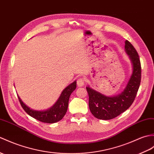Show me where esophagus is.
<instances>
[{"label":"esophagus","mask_w":154,"mask_h":154,"mask_svg":"<svg viewBox=\"0 0 154 154\" xmlns=\"http://www.w3.org/2000/svg\"><path fill=\"white\" fill-rule=\"evenodd\" d=\"M77 85H78V87H83V86L84 84H85V80H84V79H83V78L78 79L77 81Z\"/></svg>","instance_id":"34e87169"}]
</instances>
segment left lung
Returning <instances> with one entry per match:
<instances>
[{"label": "left lung", "instance_id": "obj_1", "mask_svg": "<svg viewBox=\"0 0 154 154\" xmlns=\"http://www.w3.org/2000/svg\"><path fill=\"white\" fill-rule=\"evenodd\" d=\"M125 49L133 66V72L121 93L108 96L86 87L88 94L89 109L92 114L99 119L109 120L119 116L129 108L134 102L141 80V65L138 53L129 41H125Z\"/></svg>", "mask_w": 154, "mask_h": 154}]
</instances>
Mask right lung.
I'll use <instances>...</instances> for the list:
<instances>
[{
  "label": "right lung",
  "mask_w": 154,
  "mask_h": 154,
  "mask_svg": "<svg viewBox=\"0 0 154 154\" xmlns=\"http://www.w3.org/2000/svg\"><path fill=\"white\" fill-rule=\"evenodd\" d=\"M77 87L76 81L67 86L62 92L58 100L49 109L43 111L35 110L28 107L21 100L19 96L18 98L20 104L28 115L35 119L46 123H54L60 121L66 115L68 108L69 99L71 94Z\"/></svg>",
  "instance_id": "obj_1"
}]
</instances>
